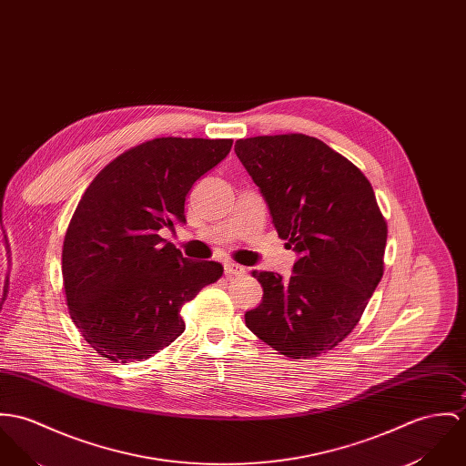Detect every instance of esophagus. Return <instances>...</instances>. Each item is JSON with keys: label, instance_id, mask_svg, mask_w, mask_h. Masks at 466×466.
I'll return each mask as SVG.
<instances>
[{"label": "esophagus", "instance_id": "34e87169", "mask_svg": "<svg viewBox=\"0 0 466 466\" xmlns=\"http://www.w3.org/2000/svg\"><path fill=\"white\" fill-rule=\"evenodd\" d=\"M244 272H246V268L242 265H237V263H231V261L224 263V274L226 276H242Z\"/></svg>", "mask_w": 466, "mask_h": 466}]
</instances>
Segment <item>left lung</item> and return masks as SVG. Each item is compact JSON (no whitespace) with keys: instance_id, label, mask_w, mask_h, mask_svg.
<instances>
[{"instance_id":"left-lung-1","label":"left lung","mask_w":466,"mask_h":466,"mask_svg":"<svg viewBox=\"0 0 466 466\" xmlns=\"http://www.w3.org/2000/svg\"><path fill=\"white\" fill-rule=\"evenodd\" d=\"M278 235L299 258L292 276L254 270V335L300 360L331 350L363 315L382 278L386 220L370 181L322 140L290 133L237 140Z\"/></svg>"}]
</instances>
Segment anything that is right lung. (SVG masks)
Returning a JSON list of instances; mask_svg holds the SVG:
<instances>
[{
    "mask_svg": "<svg viewBox=\"0 0 466 466\" xmlns=\"http://www.w3.org/2000/svg\"><path fill=\"white\" fill-rule=\"evenodd\" d=\"M229 138L164 137L101 170L69 222L62 276L69 315L92 349L140 361L185 331L179 309L222 276L217 261L183 258L158 231L185 224L192 185L231 151Z\"/></svg>",
    "mask_w": 466,
    "mask_h": 466,
    "instance_id": "right-lung-1",
    "label": "right lung"
}]
</instances>
